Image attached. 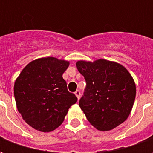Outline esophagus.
<instances>
[{"label":"esophagus","instance_id":"1","mask_svg":"<svg viewBox=\"0 0 153 153\" xmlns=\"http://www.w3.org/2000/svg\"><path fill=\"white\" fill-rule=\"evenodd\" d=\"M74 94H75V95H76V97H77V98H78V100L79 99L80 95H81V93H80L79 91V90H77L76 92H75V93H74Z\"/></svg>","mask_w":153,"mask_h":153}]
</instances>
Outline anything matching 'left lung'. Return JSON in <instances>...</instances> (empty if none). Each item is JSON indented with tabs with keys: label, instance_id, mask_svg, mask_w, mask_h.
I'll list each match as a JSON object with an SVG mask.
<instances>
[{
	"label": "left lung",
	"instance_id": "1",
	"mask_svg": "<svg viewBox=\"0 0 153 153\" xmlns=\"http://www.w3.org/2000/svg\"><path fill=\"white\" fill-rule=\"evenodd\" d=\"M86 80L79 106L90 124L100 131H108L122 124L131 112L136 96L134 80L120 64L99 59L77 61Z\"/></svg>",
	"mask_w": 153,
	"mask_h": 153
}]
</instances>
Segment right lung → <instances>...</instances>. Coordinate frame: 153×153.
Listing matches in <instances>:
<instances>
[{
    "instance_id": "right-lung-1",
    "label": "right lung",
    "mask_w": 153,
    "mask_h": 153,
    "mask_svg": "<svg viewBox=\"0 0 153 153\" xmlns=\"http://www.w3.org/2000/svg\"><path fill=\"white\" fill-rule=\"evenodd\" d=\"M69 65V61L56 57L39 58L28 63L15 80L17 109L32 128L53 131L77 102V97L68 91L62 77Z\"/></svg>"
}]
</instances>
